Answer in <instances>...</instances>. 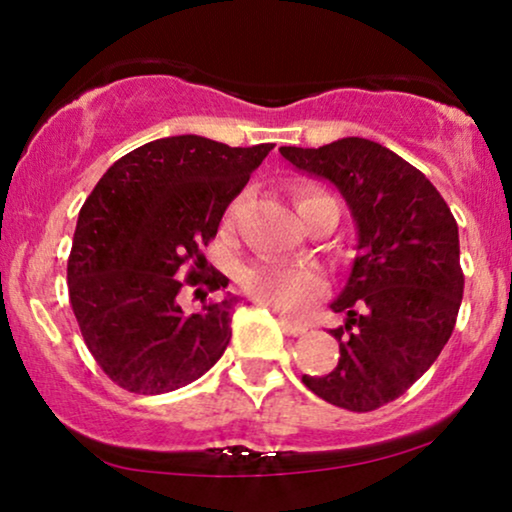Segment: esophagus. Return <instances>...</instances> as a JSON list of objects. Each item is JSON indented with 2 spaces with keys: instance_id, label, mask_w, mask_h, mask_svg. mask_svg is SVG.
<instances>
[{
  "instance_id": "obj_1",
  "label": "esophagus",
  "mask_w": 512,
  "mask_h": 512,
  "mask_svg": "<svg viewBox=\"0 0 512 512\" xmlns=\"http://www.w3.org/2000/svg\"><path fill=\"white\" fill-rule=\"evenodd\" d=\"M277 315H280V325H282V330H285L287 334H294V337H299V334L306 332V325L304 323H296V320L287 318V315H282V313H277Z\"/></svg>"
}]
</instances>
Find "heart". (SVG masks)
Instances as JSON below:
<instances>
[{"label":"heart","instance_id":"b5f03b06","mask_svg":"<svg viewBox=\"0 0 512 512\" xmlns=\"http://www.w3.org/2000/svg\"><path fill=\"white\" fill-rule=\"evenodd\" d=\"M323 199H330L325 192L315 187H301L296 192V211L299 218L304 220L311 213L313 206H318ZM237 201L227 208L225 223L230 225L235 220ZM242 287L251 299L258 304L277 308V311L294 313L315 296L323 294L325 280L315 268L292 266V263L273 261V258H263V261L251 263L242 273Z\"/></svg>","mask_w":512,"mask_h":512}]
</instances>
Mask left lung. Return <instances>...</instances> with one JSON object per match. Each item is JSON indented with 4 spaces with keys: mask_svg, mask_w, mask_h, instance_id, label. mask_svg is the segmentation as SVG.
Returning a JSON list of instances; mask_svg holds the SVG:
<instances>
[{
    "mask_svg": "<svg viewBox=\"0 0 512 512\" xmlns=\"http://www.w3.org/2000/svg\"><path fill=\"white\" fill-rule=\"evenodd\" d=\"M301 173L330 180L356 220L349 280L332 301L339 363L301 382L332 406L368 413L399 399L449 342L463 301L458 225L418 168L363 137L280 147Z\"/></svg>",
    "mask_w": 512,
    "mask_h": 512,
    "instance_id": "obj_1",
    "label": "left lung"
}]
</instances>
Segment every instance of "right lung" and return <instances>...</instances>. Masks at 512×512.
I'll list each match as a JSON object with an SVG mask.
<instances>
[{
  "instance_id": "add662e5",
  "label": "right lung",
  "mask_w": 512,
  "mask_h": 512,
  "mask_svg": "<svg viewBox=\"0 0 512 512\" xmlns=\"http://www.w3.org/2000/svg\"><path fill=\"white\" fill-rule=\"evenodd\" d=\"M270 149L163 137L113 163L82 204L68 294L87 349L118 387L166 394L223 356L237 296L206 301L230 280L208 273L201 246L216 237L225 208ZM185 284L197 286L205 304L194 314L179 304Z\"/></svg>"
}]
</instances>
